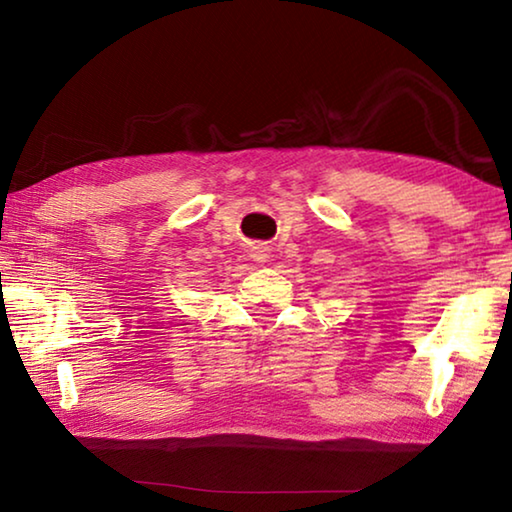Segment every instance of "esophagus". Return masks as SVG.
Masks as SVG:
<instances>
[{
    "mask_svg": "<svg viewBox=\"0 0 512 512\" xmlns=\"http://www.w3.org/2000/svg\"><path fill=\"white\" fill-rule=\"evenodd\" d=\"M255 259V262H259V264H264L266 262V248L264 246H253V255H250Z\"/></svg>",
    "mask_w": 512,
    "mask_h": 512,
    "instance_id": "34e87169",
    "label": "esophagus"
}]
</instances>
